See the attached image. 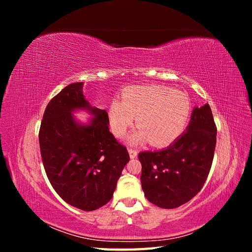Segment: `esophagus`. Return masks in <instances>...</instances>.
Segmentation results:
<instances>
[{"instance_id":"34e87169","label":"esophagus","mask_w":252,"mask_h":252,"mask_svg":"<svg viewBox=\"0 0 252 252\" xmlns=\"http://www.w3.org/2000/svg\"><path fill=\"white\" fill-rule=\"evenodd\" d=\"M128 152H129V156H130L131 158H136V156H138V150H135V149L129 148Z\"/></svg>"}]
</instances>
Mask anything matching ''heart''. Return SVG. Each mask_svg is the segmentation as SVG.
<instances>
[{"mask_svg":"<svg viewBox=\"0 0 252 252\" xmlns=\"http://www.w3.org/2000/svg\"><path fill=\"white\" fill-rule=\"evenodd\" d=\"M191 102L188 94L163 85L132 86L122 94V102L113 100L108 106L112 132L123 138L136 118L139 128L128 135L127 143H150L157 147L170 145L184 132Z\"/></svg>","mask_w":252,"mask_h":252,"instance_id":"heart-1","label":"heart"}]
</instances>
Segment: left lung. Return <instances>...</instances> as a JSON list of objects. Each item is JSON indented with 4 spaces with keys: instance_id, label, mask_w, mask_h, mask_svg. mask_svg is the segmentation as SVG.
Instances as JSON below:
<instances>
[{
    "instance_id": "1",
    "label": "left lung",
    "mask_w": 252,
    "mask_h": 252,
    "mask_svg": "<svg viewBox=\"0 0 252 252\" xmlns=\"http://www.w3.org/2000/svg\"><path fill=\"white\" fill-rule=\"evenodd\" d=\"M216 143L217 127L210 106L194 107L186 131L168 147L139 154L146 199L165 209L191 200L208 177Z\"/></svg>"
}]
</instances>
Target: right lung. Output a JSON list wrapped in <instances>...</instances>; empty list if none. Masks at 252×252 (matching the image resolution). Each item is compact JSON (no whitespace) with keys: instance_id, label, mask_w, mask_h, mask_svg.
Here are the masks:
<instances>
[{"instance_id":"add662e5","label":"right lung","mask_w":252,"mask_h":252,"mask_svg":"<svg viewBox=\"0 0 252 252\" xmlns=\"http://www.w3.org/2000/svg\"><path fill=\"white\" fill-rule=\"evenodd\" d=\"M83 85L69 84L48 103L39 141L56 192L73 207L91 211L111 200L129 155L109 131L108 113L89 104ZM80 110L92 116L87 124L73 116Z\"/></svg>"}]
</instances>
